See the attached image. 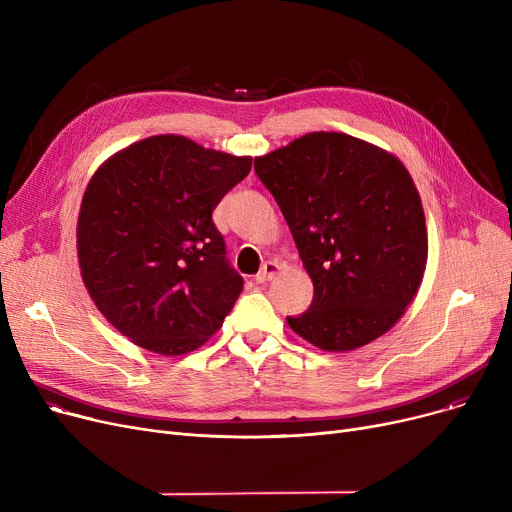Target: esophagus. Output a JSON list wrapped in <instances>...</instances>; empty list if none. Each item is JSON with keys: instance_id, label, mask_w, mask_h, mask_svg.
Instances as JSON below:
<instances>
[{"instance_id": "34e87169", "label": "esophagus", "mask_w": 512, "mask_h": 512, "mask_svg": "<svg viewBox=\"0 0 512 512\" xmlns=\"http://www.w3.org/2000/svg\"><path fill=\"white\" fill-rule=\"evenodd\" d=\"M278 272H280V265H278V261H265V263L261 265L259 274L255 276V280H257L259 284H265V282H270Z\"/></svg>"}]
</instances>
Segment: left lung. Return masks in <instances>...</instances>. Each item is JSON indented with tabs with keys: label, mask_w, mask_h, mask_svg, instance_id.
I'll return each mask as SVG.
<instances>
[{
	"label": "left lung",
	"mask_w": 512,
	"mask_h": 512,
	"mask_svg": "<svg viewBox=\"0 0 512 512\" xmlns=\"http://www.w3.org/2000/svg\"><path fill=\"white\" fill-rule=\"evenodd\" d=\"M313 280L288 326L321 351H353L388 332L427 263L425 215L400 161L342 132H311L255 159Z\"/></svg>",
	"instance_id": "8db88e82"
}]
</instances>
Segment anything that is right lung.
Segmentation results:
<instances>
[{
    "instance_id": "right-lung-1",
    "label": "right lung",
    "mask_w": 512,
    "mask_h": 512,
    "mask_svg": "<svg viewBox=\"0 0 512 512\" xmlns=\"http://www.w3.org/2000/svg\"><path fill=\"white\" fill-rule=\"evenodd\" d=\"M251 161L161 134L91 178L76 230L80 274L97 309L134 344L184 355L222 326L245 280L211 213Z\"/></svg>"
}]
</instances>
